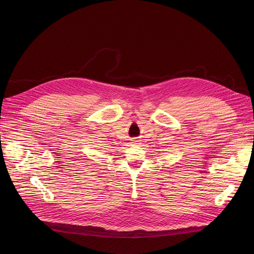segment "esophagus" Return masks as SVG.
<instances>
[{"label":"esophagus","instance_id":"34e87169","mask_svg":"<svg viewBox=\"0 0 254 254\" xmlns=\"http://www.w3.org/2000/svg\"><path fill=\"white\" fill-rule=\"evenodd\" d=\"M132 143H134V142H132Z\"/></svg>","mask_w":254,"mask_h":254}]
</instances>
